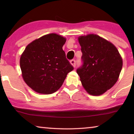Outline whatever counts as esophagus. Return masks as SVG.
<instances>
[{"mask_svg":"<svg viewBox=\"0 0 134 134\" xmlns=\"http://www.w3.org/2000/svg\"><path fill=\"white\" fill-rule=\"evenodd\" d=\"M70 63L72 65L73 67L75 68V66H76V60H71L70 61Z\"/></svg>","mask_w":134,"mask_h":134,"instance_id":"esophagus-1","label":"esophagus"}]
</instances>
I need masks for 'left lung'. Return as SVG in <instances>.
<instances>
[{
  "label": "left lung",
  "instance_id": "left-lung-1",
  "mask_svg": "<svg viewBox=\"0 0 134 134\" xmlns=\"http://www.w3.org/2000/svg\"><path fill=\"white\" fill-rule=\"evenodd\" d=\"M83 65L77 69L80 81L90 94L99 96L116 83L122 67L116 47L95 34L78 38Z\"/></svg>",
  "mask_w": 134,
  "mask_h": 134
}]
</instances>
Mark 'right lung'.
<instances>
[{
	"label": "right lung",
	"instance_id": "1",
	"mask_svg": "<svg viewBox=\"0 0 134 134\" xmlns=\"http://www.w3.org/2000/svg\"><path fill=\"white\" fill-rule=\"evenodd\" d=\"M66 38L50 34L27 46L20 58L23 79L33 90L41 94L54 93L62 87L74 68L62 49Z\"/></svg>",
	"mask_w": 134,
	"mask_h": 134
}]
</instances>
